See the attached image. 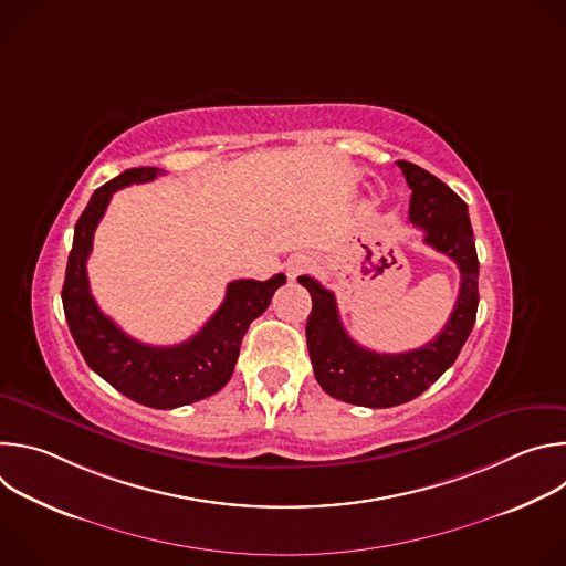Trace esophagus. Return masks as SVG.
<instances>
[{
    "instance_id": "obj_1",
    "label": "esophagus",
    "mask_w": 566,
    "mask_h": 566,
    "mask_svg": "<svg viewBox=\"0 0 566 566\" xmlns=\"http://www.w3.org/2000/svg\"><path fill=\"white\" fill-rule=\"evenodd\" d=\"M311 269H313V262H311V258H306V255H293V258L286 262V275H289L291 280H295V277L308 273Z\"/></svg>"
}]
</instances>
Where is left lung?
Masks as SVG:
<instances>
[{
    "label": "left lung",
    "mask_w": 566,
    "mask_h": 566,
    "mask_svg": "<svg viewBox=\"0 0 566 566\" xmlns=\"http://www.w3.org/2000/svg\"><path fill=\"white\" fill-rule=\"evenodd\" d=\"M396 164L412 190L410 221L426 232V244L448 255L461 273L459 295L441 334L412 352L376 354L345 332L332 291L308 275L297 277L313 302L306 347L315 380L329 396L363 408L400 406L437 382L465 345L479 304V260L465 201L410 160Z\"/></svg>",
    "instance_id": "8db88e82"
}]
</instances>
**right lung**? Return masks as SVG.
Listing matches in <instances>:
<instances>
[{
    "label": "right lung",
    "mask_w": 566,
    "mask_h": 566,
    "mask_svg": "<svg viewBox=\"0 0 566 566\" xmlns=\"http://www.w3.org/2000/svg\"><path fill=\"white\" fill-rule=\"evenodd\" d=\"M158 175H164V170L132 168L92 195L75 223L62 306L80 354L101 378L140 406L175 410L212 396L230 380L251 322L269 308L273 293L286 284V275L277 273L266 282H230L217 313L199 334L181 345L151 347L129 338L96 304L90 291L87 258L112 195L132 184L154 181Z\"/></svg>",
    "instance_id": "add662e5"
}]
</instances>
